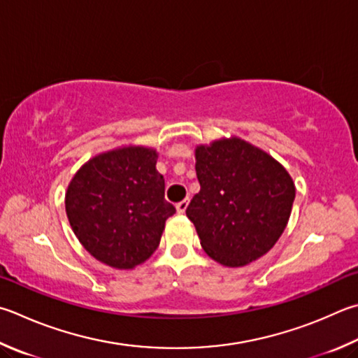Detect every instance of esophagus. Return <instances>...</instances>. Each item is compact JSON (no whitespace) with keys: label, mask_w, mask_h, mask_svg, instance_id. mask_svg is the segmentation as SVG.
Returning <instances> with one entry per match:
<instances>
[{"label":"esophagus","mask_w":358,"mask_h":358,"mask_svg":"<svg viewBox=\"0 0 358 358\" xmlns=\"http://www.w3.org/2000/svg\"><path fill=\"white\" fill-rule=\"evenodd\" d=\"M187 205H189V199H185V200L178 201V203H177V211H178L180 214H183V213L186 211Z\"/></svg>","instance_id":"34e87169"}]
</instances>
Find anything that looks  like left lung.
Instances as JSON below:
<instances>
[{
    "label": "left lung",
    "mask_w": 358,
    "mask_h": 358,
    "mask_svg": "<svg viewBox=\"0 0 358 358\" xmlns=\"http://www.w3.org/2000/svg\"><path fill=\"white\" fill-rule=\"evenodd\" d=\"M200 191L186 208L203 250L230 268L268 253L288 224L296 187L280 162L239 138L196 148Z\"/></svg>",
    "instance_id": "1"
}]
</instances>
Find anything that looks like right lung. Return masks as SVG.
<instances>
[{"label": "right lung", "instance_id": "obj_1", "mask_svg": "<svg viewBox=\"0 0 358 358\" xmlns=\"http://www.w3.org/2000/svg\"><path fill=\"white\" fill-rule=\"evenodd\" d=\"M158 153L122 147L89 159L71 178L66 211L90 255L115 269H133L158 249L175 206L164 199Z\"/></svg>", "mask_w": 358, "mask_h": 358}]
</instances>
